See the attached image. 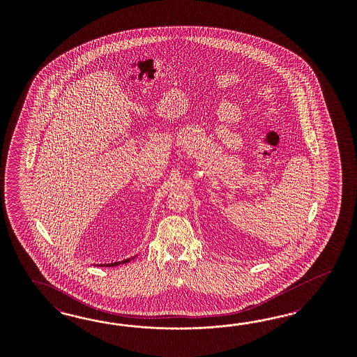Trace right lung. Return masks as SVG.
<instances>
[{
	"mask_svg": "<svg viewBox=\"0 0 357 357\" xmlns=\"http://www.w3.org/2000/svg\"><path fill=\"white\" fill-rule=\"evenodd\" d=\"M130 259L123 260V261H116V263H111V264H105V266H106V267H112V266H119V264H121V263L124 264V263H127V261H130Z\"/></svg>",
	"mask_w": 357,
	"mask_h": 357,
	"instance_id": "1",
	"label": "right lung"
}]
</instances>
